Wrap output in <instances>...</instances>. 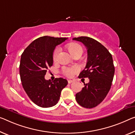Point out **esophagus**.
<instances>
[{
	"instance_id": "esophagus-1",
	"label": "esophagus",
	"mask_w": 135,
	"mask_h": 135,
	"mask_svg": "<svg viewBox=\"0 0 135 135\" xmlns=\"http://www.w3.org/2000/svg\"><path fill=\"white\" fill-rule=\"evenodd\" d=\"M68 81V83L69 84H70V83H73L74 82V81L73 80H69Z\"/></svg>"
}]
</instances>
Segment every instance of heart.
<instances>
[{"label":"heart","instance_id":"obj_1","mask_svg":"<svg viewBox=\"0 0 135 135\" xmlns=\"http://www.w3.org/2000/svg\"><path fill=\"white\" fill-rule=\"evenodd\" d=\"M68 48L72 55H74L76 54H81L83 53V48L81 45L76 43H71L68 45ZM60 52V48L59 47H56L54 51L53 52L52 58L54 61L57 60L58 59V56L59 55ZM79 68L76 66H73L71 67H64L63 68V71L66 76H71L72 75L78 71Z\"/></svg>","mask_w":135,"mask_h":135}]
</instances>
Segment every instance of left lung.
Instances as JSON below:
<instances>
[{
  "label": "left lung",
  "mask_w": 135,
  "mask_h": 135,
  "mask_svg": "<svg viewBox=\"0 0 135 135\" xmlns=\"http://www.w3.org/2000/svg\"><path fill=\"white\" fill-rule=\"evenodd\" d=\"M74 40L83 43L88 51V61L79 78H88L89 82L75 95L80 105L91 109L99 104L110 89L115 74L112 56L98 41L88 37H80Z\"/></svg>",
  "instance_id": "obj_1"
}]
</instances>
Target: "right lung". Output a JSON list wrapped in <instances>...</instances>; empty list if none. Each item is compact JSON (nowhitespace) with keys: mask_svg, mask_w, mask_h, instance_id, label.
<instances>
[{"mask_svg":"<svg viewBox=\"0 0 135 135\" xmlns=\"http://www.w3.org/2000/svg\"><path fill=\"white\" fill-rule=\"evenodd\" d=\"M67 38L50 36L39 37L25 49L20 59L19 72L22 86L33 103L41 107L55 105L68 81L58 78H45L47 69L53 65L52 55L56 46Z\"/></svg>","mask_w":135,"mask_h":135,"instance_id":"1","label":"right lung"}]
</instances>
